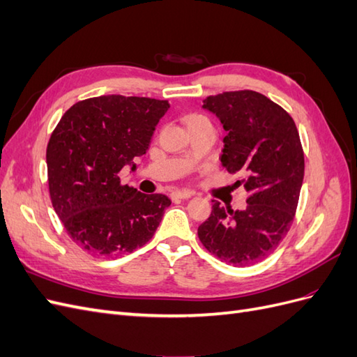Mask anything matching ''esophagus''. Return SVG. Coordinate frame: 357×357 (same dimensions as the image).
<instances>
[{"instance_id":"obj_1","label":"esophagus","mask_w":357,"mask_h":357,"mask_svg":"<svg viewBox=\"0 0 357 357\" xmlns=\"http://www.w3.org/2000/svg\"><path fill=\"white\" fill-rule=\"evenodd\" d=\"M193 195V192L190 190H176L171 193V199H188Z\"/></svg>"}]
</instances>
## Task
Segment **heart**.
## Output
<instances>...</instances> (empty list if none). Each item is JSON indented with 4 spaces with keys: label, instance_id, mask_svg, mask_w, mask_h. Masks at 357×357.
I'll return each mask as SVG.
<instances>
[{
    "label": "heart",
    "instance_id": "heart-1",
    "mask_svg": "<svg viewBox=\"0 0 357 357\" xmlns=\"http://www.w3.org/2000/svg\"><path fill=\"white\" fill-rule=\"evenodd\" d=\"M183 121H185V125H186V128L189 129V132H190V131H193V129L199 128V126H204V125H211L208 119L205 117V116H202V114H199V113H192V114H188V116H185V119H183Z\"/></svg>",
    "mask_w": 357,
    "mask_h": 357
}]
</instances>
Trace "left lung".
I'll return each instance as SVG.
<instances>
[{"label":"left lung","instance_id":"left-lung-1","mask_svg":"<svg viewBox=\"0 0 357 357\" xmlns=\"http://www.w3.org/2000/svg\"><path fill=\"white\" fill-rule=\"evenodd\" d=\"M202 107L220 119L222 165L248 198L244 210L214 202L198 228L199 241L226 264H257L275 250L295 219L305 168L299 132L283 107L255 91L211 95Z\"/></svg>","mask_w":357,"mask_h":357}]
</instances>
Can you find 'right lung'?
<instances>
[{
	"mask_svg": "<svg viewBox=\"0 0 357 357\" xmlns=\"http://www.w3.org/2000/svg\"><path fill=\"white\" fill-rule=\"evenodd\" d=\"M165 100L102 95L75 102L52 132L47 181L70 238L96 256L132 253L155 235L171 205L162 193L122 185L119 172L150 146Z\"/></svg>",
	"mask_w": 357,
	"mask_h": 357,
	"instance_id": "right-lung-1",
	"label": "right lung"
}]
</instances>
